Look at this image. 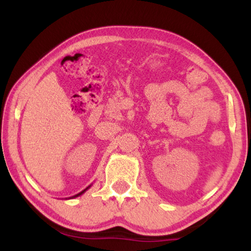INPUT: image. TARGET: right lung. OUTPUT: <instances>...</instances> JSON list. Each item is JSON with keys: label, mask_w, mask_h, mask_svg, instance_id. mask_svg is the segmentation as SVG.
Returning a JSON list of instances; mask_svg holds the SVG:
<instances>
[{"label": "right lung", "mask_w": 251, "mask_h": 251, "mask_svg": "<svg viewBox=\"0 0 251 251\" xmlns=\"http://www.w3.org/2000/svg\"><path fill=\"white\" fill-rule=\"evenodd\" d=\"M92 185H90V186H88V187H86V188H85L84 190H82V192H80V193H78L77 195H75V196H72V197H70V198H75V197H78V196H80V195H83L85 192H86V190L88 189V188H90V187H91Z\"/></svg>", "instance_id": "obj_1"}]
</instances>
